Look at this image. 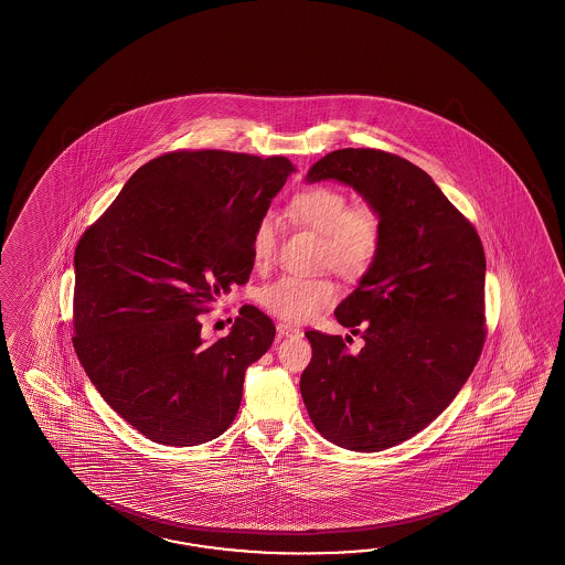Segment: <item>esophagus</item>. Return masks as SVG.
Wrapping results in <instances>:
<instances>
[{
  "instance_id": "esophagus-1",
  "label": "esophagus",
  "mask_w": 565,
  "mask_h": 565,
  "mask_svg": "<svg viewBox=\"0 0 565 565\" xmlns=\"http://www.w3.org/2000/svg\"><path fill=\"white\" fill-rule=\"evenodd\" d=\"M277 331H278V335H280V337H292V335H299V333H300L299 327H297V324H290V323H278Z\"/></svg>"
}]
</instances>
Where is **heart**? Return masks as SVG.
Returning a JSON list of instances; mask_svg holds the SVG:
<instances>
[{
	"instance_id": "1",
	"label": "heart",
	"mask_w": 565,
	"mask_h": 565,
	"mask_svg": "<svg viewBox=\"0 0 565 565\" xmlns=\"http://www.w3.org/2000/svg\"><path fill=\"white\" fill-rule=\"evenodd\" d=\"M288 214L323 236L319 263L348 280L370 273L384 244V224L372 205H349V198L331 185H312L292 195ZM277 253V220L258 217L250 234L254 266L265 268ZM339 295L329 277L282 275L258 290V305L282 321H309L333 305Z\"/></svg>"
}]
</instances>
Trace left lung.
Wrapping results in <instances>:
<instances>
[{
    "label": "left lung",
    "instance_id": "obj_1",
    "mask_svg": "<svg viewBox=\"0 0 565 565\" xmlns=\"http://www.w3.org/2000/svg\"><path fill=\"white\" fill-rule=\"evenodd\" d=\"M348 183L375 207L384 244L335 309L351 337L307 331L312 360L300 394L333 445L377 452L424 430L457 397L484 345V250L433 178L380 149H337L307 181Z\"/></svg>",
    "mask_w": 565,
    "mask_h": 565
}]
</instances>
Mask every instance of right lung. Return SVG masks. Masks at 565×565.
Returning a JSON list of instances; mask_svg holds the SVG:
<instances>
[{"label": "right lung", "instance_id": "obj_1", "mask_svg": "<svg viewBox=\"0 0 565 565\" xmlns=\"http://www.w3.org/2000/svg\"><path fill=\"white\" fill-rule=\"evenodd\" d=\"M295 166L287 157L169 151L137 169L74 250V337L86 375L120 418L166 446L228 430L246 367L275 323L244 305L230 335L198 315L246 285L250 234Z\"/></svg>", "mask_w": 565, "mask_h": 565}]
</instances>
